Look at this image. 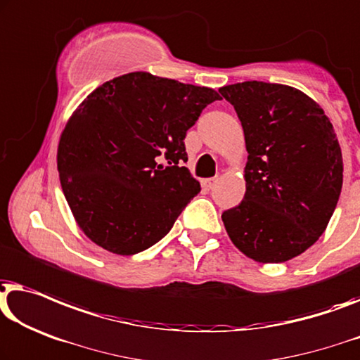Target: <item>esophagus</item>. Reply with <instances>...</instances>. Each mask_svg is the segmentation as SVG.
I'll return each instance as SVG.
<instances>
[{
    "instance_id": "34e87169",
    "label": "esophagus",
    "mask_w": 360,
    "mask_h": 360,
    "mask_svg": "<svg viewBox=\"0 0 360 360\" xmlns=\"http://www.w3.org/2000/svg\"><path fill=\"white\" fill-rule=\"evenodd\" d=\"M216 184H217V176H214V179H206L202 180V188L206 191H211L216 186Z\"/></svg>"
}]
</instances>
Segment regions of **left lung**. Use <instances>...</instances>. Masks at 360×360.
Instances as JSON below:
<instances>
[{
    "instance_id": "8db88e82",
    "label": "left lung",
    "mask_w": 360,
    "mask_h": 360,
    "mask_svg": "<svg viewBox=\"0 0 360 360\" xmlns=\"http://www.w3.org/2000/svg\"><path fill=\"white\" fill-rule=\"evenodd\" d=\"M240 120L248 150L240 205L222 212L233 245L259 263L304 253L325 232L342 186V155L316 102L283 84L219 89Z\"/></svg>"
}]
</instances>
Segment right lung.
Instances as JSON below:
<instances>
[{"label":"right lung","mask_w":360,"mask_h":360,"mask_svg":"<svg viewBox=\"0 0 360 360\" xmlns=\"http://www.w3.org/2000/svg\"><path fill=\"white\" fill-rule=\"evenodd\" d=\"M221 96L149 72L107 81L72 113L58 146L65 198L98 247L134 255L167 236L201 186L186 131Z\"/></svg>","instance_id":"obj_1"}]
</instances>
